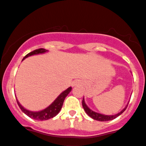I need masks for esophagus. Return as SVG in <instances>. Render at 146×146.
<instances>
[{"mask_svg": "<svg viewBox=\"0 0 146 146\" xmlns=\"http://www.w3.org/2000/svg\"><path fill=\"white\" fill-rule=\"evenodd\" d=\"M80 84V82L78 81V80H76V81H74L73 83H72V86H78Z\"/></svg>", "mask_w": 146, "mask_h": 146, "instance_id": "obj_1", "label": "esophagus"}]
</instances>
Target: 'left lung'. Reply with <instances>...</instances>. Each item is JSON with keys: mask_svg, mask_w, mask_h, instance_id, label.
<instances>
[{"mask_svg": "<svg viewBox=\"0 0 146 146\" xmlns=\"http://www.w3.org/2000/svg\"><path fill=\"white\" fill-rule=\"evenodd\" d=\"M127 104L126 105L125 108H124L121 111H120L119 113L115 114V115H104V114L99 113H97V112H95L93 110L90 109L87 105L85 103V100H84V97L83 98V101H82V105H83V108H84V110H85V112L90 117H91L92 119H95V120H97V121H110V120H113V119H115L116 117H118L119 115H121L124 111H125L126 108L127 107Z\"/></svg>", "mask_w": 146, "mask_h": 146, "instance_id": "1", "label": "left lung"}]
</instances>
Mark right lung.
I'll list each match as a JSON object with an SVG mask.
<instances>
[{"label":"right lung","instance_id":"obj_1","mask_svg":"<svg viewBox=\"0 0 146 146\" xmlns=\"http://www.w3.org/2000/svg\"><path fill=\"white\" fill-rule=\"evenodd\" d=\"M45 52H48V50H45L44 48H38L36 50H33L32 52L27 54L26 56L23 58L22 60L26 59L28 56H33V55H36V54H44ZM72 91V87H68L67 90H64L63 92L59 95V96L56 98V99L54 100L52 103L50 104L48 107H47L46 108H44V110H39V111H31L29 110L25 109L21 104L19 103V102L17 100V103L19 104L20 109L22 110L23 113H25L27 115H28L29 117L32 118L36 120H39V121H43V120H48L49 119L54 118V116H56L57 114L59 113V112L60 111V110L62 108L64 100L66 97L68 95V93Z\"/></svg>","mask_w":146,"mask_h":146}]
</instances>
